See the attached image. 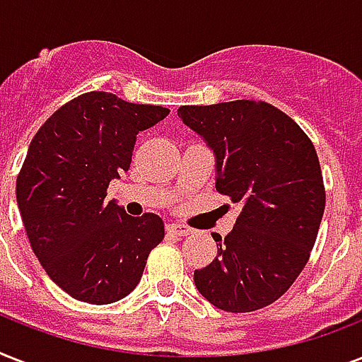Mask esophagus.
Masks as SVG:
<instances>
[{
	"label": "esophagus",
	"instance_id": "1",
	"mask_svg": "<svg viewBox=\"0 0 362 362\" xmlns=\"http://www.w3.org/2000/svg\"><path fill=\"white\" fill-rule=\"evenodd\" d=\"M167 233L169 235H173V237H187V235H192V229L189 227H184L180 226V223H170V226H167Z\"/></svg>",
	"mask_w": 362,
	"mask_h": 362
}]
</instances>
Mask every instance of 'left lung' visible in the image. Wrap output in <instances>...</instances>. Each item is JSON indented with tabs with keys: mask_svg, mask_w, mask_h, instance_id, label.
Segmentation results:
<instances>
[{
	"mask_svg": "<svg viewBox=\"0 0 362 362\" xmlns=\"http://www.w3.org/2000/svg\"><path fill=\"white\" fill-rule=\"evenodd\" d=\"M178 118L216 158L218 192L240 216L214 261L193 272L199 293L223 312H253L284 295L303 272L325 210L314 144L281 110L263 101L184 105Z\"/></svg>",
	"mask_w": 362,
	"mask_h": 362,
	"instance_id": "1",
	"label": "left lung"
}]
</instances>
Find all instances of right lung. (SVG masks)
<instances>
[{"mask_svg":"<svg viewBox=\"0 0 362 362\" xmlns=\"http://www.w3.org/2000/svg\"><path fill=\"white\" fill-rule=\"evenodd\" d=\"M169 115L88 92L58 109L33 136L16 180V203L31 250L50 280L76 300L127 297L165 237L156 214L131 218L105 201L112 178L129 170L136 135Z\"/></svg>","mask_w":362,"mask_h":362,"instance_id":"add662e5","label":"right lung"}]
</instances>
